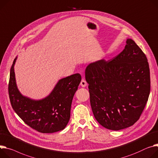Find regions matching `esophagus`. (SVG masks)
Here are the masks:
<instances>
[{
	"label": "esophagus",
	"instance_id": "esophagus-1",
	"mask_svg": "<svg viewBox=\"0 0 158 158\" xmlns=\"http://www.w3.org/2000/svg\"><path fill=\"white\" fill-rule=\"evenodd\" d=\"M80 85L82 87H85L87 85V81L85 80L84 79H82L81 82H80Z\"/></svg>",
	"mask_w": 158,
	"mask_h": 158
}]
</instances>
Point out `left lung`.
I'll use <instances>...</instances> for the list:
<instances>
[{
	"instance_id": "left-lung-1",
	"label": "left lung",
	"mask_w": 158,
	"mask_h": 158,
	"mask_svg": "<svg viewBox=\"0 0 158 158\" xmlns=\"http://www.w3.org/2000/svg\"><path fill=\"white\" fill-rule=\"evenodd\" d=\"M109 60L101 59L85 69L95 118L106 128L119 130L139 119L151 90L148 59L133 40Z\"/></svg>"
}]
</instances>
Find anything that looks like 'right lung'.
Wrapping results in <instances>:
<instances>
[{
  "instance_id": "obj_1",
  "label": "right lung",
  "mask_w": 158,
  "mask_h": 158,
  "mask_svg": "<svg viewBox=\"0 0 158 158\" xmlns=\"http://www.w3.org/2000/svg\"><path fill=\"white\" fill-rule=\"evenodd\" d=\"M10 68L8 86L10 102L14 111L27 125L44 133L63 130L70 118L72 100L81 81L79 73L59 80L51 93L41 100L23 96L16 82L14 66Z\"/></svg>"
}]
</instances>
